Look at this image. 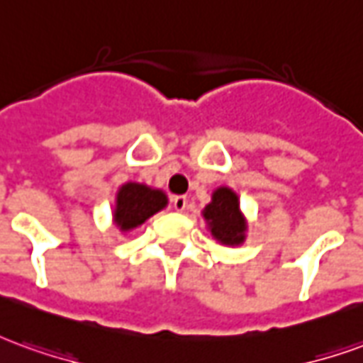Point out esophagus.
<instances>
[{
  "instance_id": "obj_1",
  "label": "esophagus",
  "mask_w": 363,
  "mask_h": 363,
  "mask_svg": "<svg viewBox=\"0 0 363 363\" xmlns=\"http://www.w3.org/2000/svg\"><path fill=\"white\" fill-rule=\"evenodd\" d=\"M186 204H189L186 196H174L173 198V208L177 210V212H184V210H186Z\"/></svg>"
}]
</instances>
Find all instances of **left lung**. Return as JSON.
<instances>
[{
	"mask_svg": "<svg viewBox=\"0 0 363 363\" xmlns=\"http://www.w3.org/2000/svg\"><path fill=\"white\" fill-rule=\"evenodd\" d=\"M204 218L212 235L225 245H239L245 239V221L239 212L237 194L229 189H218L212 202L206 206Z\"/></svg>",
	"mask_w": 363,
	"mask_h": 363,
	"instance_id": "8db88e82",
	"label": "left lung"
}]
</instances>
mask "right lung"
Returning <instances> with one entry per match:
<instances>
[{
  "instance_id": "1",
  "label": "right lung",
  "mask_w": 363,
  "mask_h": 363,
  "mask_svg": "<svg viewBox=\"0 0 363 363\" xmlns=\"http://www.w3.org/2000/svg\"><path fill=\"white\" fill-rule=\"evenodd\" d=\"M167 206V196L161 190H153L145 184L128 182L118 190L114 221L122 231L142 225L143 221Z\"/></svg>"
}]
</instances>
